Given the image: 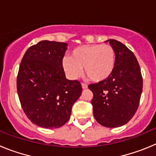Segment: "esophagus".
Wrapping results in <instances>:
<instances>
[{"label": "esophagus", "instance_id": "obj_1", "mask_svg": "<svg viewBox=\"0 0 156 156\" xmlns=\"http://www.w3.org/2000/svg\"><path fill=\"white\" fill-rule=\"evenodd\" d=\"M81 85H82L83 89H87V85L86 83H81Z\"/></svg>", "mask_w": 156, "mask_h": 156}]
</instances>
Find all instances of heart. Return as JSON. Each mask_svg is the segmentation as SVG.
<instances>
[{
	"label": "heart",
	"mask_w": 156,
	"mask_h": 156,
	"mask_svg": "<svg viewBox=\"0 0 156 156\" xmlns=\"http://www.w3.org/2000/svg\"><path fill=\"white\" fill-rule=\"evenodd\" d=\"M116 62L115 51L111 45L89 44L75 48L62 66L71 79H76L84 69L85 76L94 82H101L112 74Z\"/></svg>",
	"instance_id": "1"
}]
</instances>
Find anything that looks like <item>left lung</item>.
<instances>
[{
    "label": "left lung",
    "mask_w": 156,
    "mask_h": 156,
    "mask_svg": "<svg viewBox=\"0 0 156 156\" xmlns=\"http://www.w3.org/2000/svg\"><path fill=\"white\" fill-rule=\"evenodd\" d=\"M109 43L116 54L115 69L108 79L90 83L88 87L93 93L95 119L99 124L113 128L126 124L134 115L140 103L143 78L133 52L116 40H109Z\"/></svg>",
    "instance_id": "8db88e82"
}]
</instances>
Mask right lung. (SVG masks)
<instances>
[{
    "mask_svg": "<svg viewBox=\"0 0 156 156\" xmlns=\"http://www.w3.org/2000/svg\"><path fill=\"white\" fill-rule=\"evenodd\" d=\"M67 44L42 41L25 53L17 76L22 108L33 123L58 128L69 119L72 107L80 96V81L67 80L62 59Z\"/></svg>",
    "mask_w": 156,
    "mask_h": 156,
    "instance_id": "1",
    "label": "right lung"
}]
</instances>
